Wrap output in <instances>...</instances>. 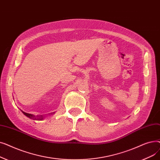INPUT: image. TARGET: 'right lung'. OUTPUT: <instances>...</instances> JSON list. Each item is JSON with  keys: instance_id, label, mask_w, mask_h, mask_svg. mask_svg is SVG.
Listing matches in <instances>:
<instances>
[{"instance_id": "1", "label": "right lung", "mask_w": 160, "mask_h": 160, "mask_svg": "<svg viewBox=\"0 0 160 160\" xmlns=\"http://www.w3.org/2000/svg\"><path fill=\"white\" fill-rule=\"evenodd\" d=\"M22 113L26 115L27 117H29V118H30V119H35V120H41V119H43V117H42L41 115V116H39V117H36V116H34V115H32V114H30V113H26V112H22Z\"/></svg>"}]
</instances>
